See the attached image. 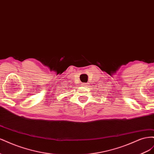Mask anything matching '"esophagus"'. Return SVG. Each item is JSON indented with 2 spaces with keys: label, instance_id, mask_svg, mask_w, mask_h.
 I'll return each mask as SVG.
<instances>
[{
  "label": "esophagus",
  "instance_id": "esophagus-1",
  "mask_svg": "<svg viewBox=\"0 0 154 154\" xmlns=\"http://www.w3.org/2000/svg\"><path fill=\"white\" fill-rule=\"evenodd\" d=\"M87 83H82V86H83V87H85V86H87Z\"/></svg>",
  "mask_w": 154,
  "mask_h": 154
}]
</instances>
